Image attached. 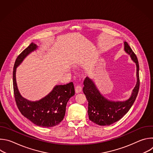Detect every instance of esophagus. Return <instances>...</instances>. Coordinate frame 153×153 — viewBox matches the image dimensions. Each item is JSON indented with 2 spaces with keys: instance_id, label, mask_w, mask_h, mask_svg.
<instances>
[{
  "instance_id": "34e87169",
  "label": "esophagus",
  "mask_w": 153,
  "mask_h": 153,
  "mask_svg": "<svg viewBox=\"0 0 153 153\" xmlns=\"http://www.w3.org/2000/svg\"><path fill=\"white\" fill-rule=\"evenodd\" d=\"M82 88L81 86L77 85V86H76V88H75V91H76V93H80V92L82 91Z\"/></svg>"
}]
</instances>
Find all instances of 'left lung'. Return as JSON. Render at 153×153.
Listing matches in <instances>:
<instances>
[{
	"instance_id": "obj_1",
	"label": "left lung",
	"mask_w": 153,
	"mask_h": 153,
	"mask_svg": "<svg viewBox=\"0 0 153 153\" xmlns=\"http://www.w3.org/2000/svg\"><path fill=\"white\" fill-rule=\"evenodd\" d=\"M124 50L136 65L137 82L128 99L125 101L108 100L100 94L91 79L86 77L84 80L83 91L88 102L89 119L99 125H110L122 119L132 106L138 94L140 85L138 60L126 42H124Z\"/></svg>"
}]
</instances>
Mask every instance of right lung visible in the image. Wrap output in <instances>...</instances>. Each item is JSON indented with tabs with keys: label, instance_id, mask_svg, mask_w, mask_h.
Segmentation results:
<instances>
[{
	"label": "right lung",
	"instance_id": "obj_1",
	"mask_svg": "<svg viewBox=\"0 0 153 153\" xmlns=\"http://www.w3.org/2000/svg\"><path fill=\"white\" fill-rule=\"evenodd\" d=\"M37 48V45L31 43L17 56L13 73L14 94L22 114L37 126L50 128L57 125L63 119L67 102L75 94L74 86L73 82L56 85L47 96L35 102L30 101L20 95L16 80V68L30 53Z\"/></svg>",
	"mask_w": 153,
	"mask_h": 153
}]
</instances>
